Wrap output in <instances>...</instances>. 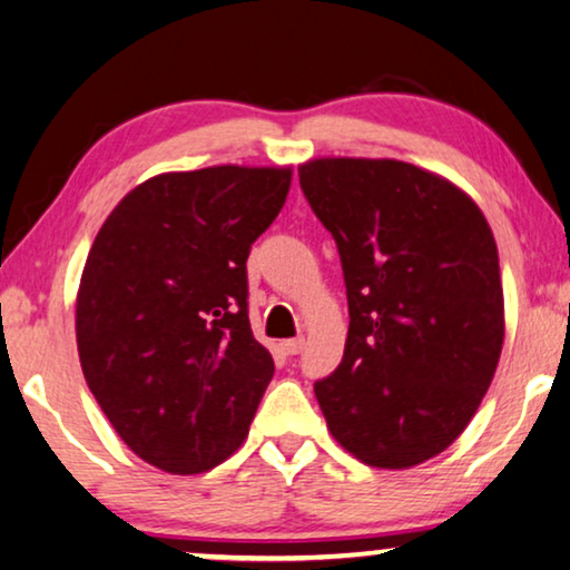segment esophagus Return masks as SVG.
I'll list each match as a JSON object with an SVG mask.
<instances>
[{"mask_svg": "<svg viewBox=\"0 0 570 570\" xmlns=\"http://www.w3.org/2000/svg\"><path fill=\"white\" fill-rule=\"evenodd\" d=\"M278 346H282V351H284L286 356H294V354H299V351L304 348V338H288V341L278 343Z\"/></svg>", "mask_w": 570, "mask_h": 570, "instance_id": "obj_1", "label": "esophagus"}]
</instances>
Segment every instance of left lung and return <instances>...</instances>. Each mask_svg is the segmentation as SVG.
Returning a JSON list of instances; mask_svg holds the SVG:
<instances>
[{
	"label": "left lung",
	"instance_id": "left-lung-1",
	"mask_svg": "<svg viewBox=\"0 0 570 570\" xmlns=\"http://www.w3.org/2000/svg\"><path fill=\"white\" fill-rule=\"evenodd\" d=\"M348 296L343 362L315 382L335 442L368 468L442 454L491 387L503 346L499 247L478 204L400 159L299 165Z\"/></svg>",
	"mask_w": 570,
	"mask_h": 570
}]
</instances>
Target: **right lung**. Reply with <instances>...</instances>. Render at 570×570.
Here are the masks:
<instances>
[{"label": "right lung", "instance_id": "obj_1", "mask_svg": "<svg viewBox=\"0 0 570 570\" xmlns=\"http://www.w3.org/2000/svg\"><path fill=\"white\" fill-rule=\"evenodd\" d=\"M292 167L163 173L118 202L77 292L87 387L134 454L198 475L235 454L274 376L247 317L250 247Z\"/></svg>", "mask_w": 570, "mask_h": 570}]
</instances>
